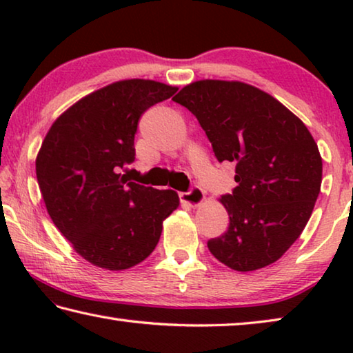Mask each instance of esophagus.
Here are the masks:
<instances>
[{"label": "esophagus", "instance_id": "esophagus-1", "mask_svg": "<svg viewBox=\"0 0 353 353\" xmlns=\"http://www.w3.org/2000/svg\"><path fill=\"white\" fill-rule=\"evenodd\" d=\"M204 198V190L198 187V185L191 187L190 191H182V193H179V199H181V202H185V204H188L191 207L201 205Z\"/></svg>", "mask_w": 353, "mask_h": 353}]
</instances>
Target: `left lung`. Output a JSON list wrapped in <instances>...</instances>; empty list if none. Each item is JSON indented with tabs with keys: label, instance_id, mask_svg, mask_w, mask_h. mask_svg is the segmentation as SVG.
<instances>
[{
	"label": "left lung",
	"instance_id": "obj_1",
	"mask_svg": "<svg viewBox=\"0 0 353 353\" xmlns=\"http://www.w3.org/2000/svg\"><path fill=\"white\" fill-rule=\"evenodd\" d=\"M172 101L198 118L218 162L235 163L221 198L229 229L208 250L235 271L277 261L305 229L322 182V159L305 124L271 94L235 81H198Z\"/></svg>",
	"mask_w": 353,
	"mask_h": 353
}]
</instances>
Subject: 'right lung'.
<instances>
[{
  "mask_svg": "<svg viewBox=\"0 0 353 353\" xmlns=\"http://www.w3.org/2000/svg\"><path fill=\"white\" fill-rule=\"evenodd\" d=\"M177 92L145 79L110 83L77 101L48 130L35 160L46 210L77 254L121 271L157 246L163 219L179 207L172 190L130 182L140 117Z\"/></svg>",
  "mask_w": 353,
  "mask_h": 353,
  "instance_id": "obj_1",
  "label": "right lung"
}]
</instances>
